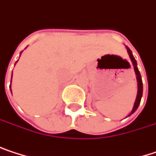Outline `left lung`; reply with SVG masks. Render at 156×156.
Instances as JSON below:
<instances>
[{
	"label": "left lung",
	"mask_w": 156,
	"mask_h": 156,
	"mask_svg": "<svg viewBox=\"0 0 156 156\" xmlns=\"http://www.w3.org/2000/svg\"><path fill=\"white\" fill-rule=\"evenodd\" d=\"M127 48V51L129 53V56L130 58V60L132 62V64H133V67H134V71H135V73H136V78H137V82H138V94H137V96H136V100H135V103H134V106H133V108H132V111L130 112V114L129 116H130L131 114H133L136 109L138 108L140 103H141V99H142V96H143V82H142V76H141V73L137 68V62H136V60L134 59V57L132 55V52L131 50L126 46Z\"/></svg>",
	"instance_id": "obj_1"
}]
</instances>
